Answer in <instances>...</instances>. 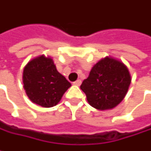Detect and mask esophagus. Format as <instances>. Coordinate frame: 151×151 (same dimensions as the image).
Wrapping results in <instances>:
<instances>
[{"mask_svg":"<svg viewBox=\"0 0 151 151\" xmlns=\"http://www.w3.org/2000/svg\"><path fill=\"white\" fill-rule=\"evenodd\" d=\"M81 83H82V81H81V80H76V82L73 83V84L76 85V86H80Z\"/></svg>","mask_w":151,"mask_h":151,"instance_id":"obj_1","label":"esophagus"}]
</instances>
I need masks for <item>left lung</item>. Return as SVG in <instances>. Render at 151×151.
<instances>
[{"label": "left lung", "instance_id": "obj_1", "mask_svg": "<svg viewBox=\"0 0 151 151\" xmlns=\"http://www.w3.org/2000/svg\"><path fill=\"white\" fill-rule=\"evenodd\" d=\"M131 76L127 66L112 57H105L95 64L81 85L87 101L96 109H110L125 97Z\"/></svg>", "mask_w": 151, "mask_h": 151}]
</instances>
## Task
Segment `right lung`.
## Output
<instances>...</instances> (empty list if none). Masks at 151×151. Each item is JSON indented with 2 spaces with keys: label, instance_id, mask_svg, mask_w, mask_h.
I'll list each match as a JSON object with an SVG mask.
<instances>
[{
  "label": "right lung",
  "instance_id": "1",
  "mask_svg": "<svg viewBox=\"0 0 151 151\" xmlns=\"http://www.w3.org/2000/svg\"><path fill=\"white\" fill-rule=\"evenodd\" d=\"M23 88L30 101L44 108L58 104L71 83L61 75L49 56L40 55L25 66Z\"/></svg>",
  "mask_w": 151,
  "mask_h": 151
}]
</instances>
